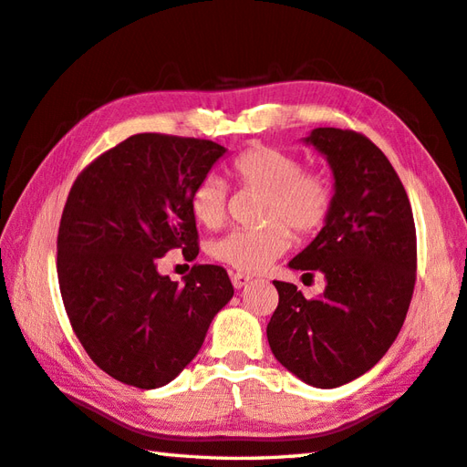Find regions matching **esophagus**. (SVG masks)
I'll return each mask as SVG.
<instances>
[{"mask_svg": "<svg viewBox=\"0 0 467 467\" xmlns=\"http://www.w3.org/2000/svg\"><path fill=\"white\" fill-rule=\"evenodd\" d=\"M252 275L250 274H244V272H234L232 274V284L235 288H244L247 282H250Z\"/></svg>", "mask_w": 467, "mask_h": 467, "instance_id": "esophagus-1", "label": "esophagus"}]
</instances>
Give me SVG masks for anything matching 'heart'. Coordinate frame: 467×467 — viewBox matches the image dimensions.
Masks as SVG:
<instances>
[{
    "mask_svg": "<svg viewBox=\"0 0 467 467\" xmlns=\"http://www.w3.org/2000/svg\"><path fill=\"white\" fill-rule=\"evenodd\" d=\"M232 175L244 189L262 192L260 227H235L212 245V255L235 270L262 272L300 237L320 232L335 207V183L325 171L302 167L286 150L255 142L234 159ZM195 220L217 230L227 217V185L207 175L193 187Z\"/></svg>",
    "mask_w": 467,
    "mask_h": 467,
    "instance_id": "obj_1",
    "label": "heart"
}]
</instances>
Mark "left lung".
<instances>
[{"instance_id":"1","label":"left lung","mask_w":467,"mask_h":467,"mask_svg":"<svg viewBox=\"0 0 467 467\" xmlns=\"http://www.w3.org/2000/svg\"><path fill=\"white\" fill-rule=\"evenodd\" d=\"M306 142L335 173V207L322 232L290 262L322 272L327 290L304 298L275 282L278 306L268 342L304 383L340 387L373 368L403 327L417 278L411 203L397 171L373 140L348 129H314Z\"/></svg>"}]
</instances>
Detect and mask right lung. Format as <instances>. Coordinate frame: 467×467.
Returning <instances> with one entry per match:
<instances>
[{
  "mask_svg": "<svg viewBox=\"0 0 467 467\" xmlns=\"http://www.w3.org/2000/svg\"><path fill=\"white\" fill-rule=\"evenodd\" d=\"M225 153L207 139L139 132L80 171L58 227V284L94 365L139 389L173 380L234 296L222 265H193L179 286L159 258L199 254L192 192Z\"/></svg>",
  "mask_w": 467,
  "mask_h": 467,
  "instance_id": "right-lung-1",
  "label": "right lung"
}]
</instances>
